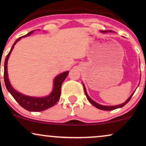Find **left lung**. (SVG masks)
I'll use <instances>...</instances> for the list:
<instances>
[{
	"mask_svg": "<svg viewBox=\"0 0 146 146\" xmlns=\"http://www.w3.org/2000/svg\"><path fill=\"white\" fill-rule=\"evenodd\" d=\"M102 33H108V31H102ZM84 86V85H83ZM84 92H85V94H86V98H87V99L88 100H89V102H90L92 104V105H94V106L95 107H96L97 108H98V109H100V110H115V109H117V108H121V107H123V106H124L130 100V99H131V98L132 97V96H133V94L134 93H133L131 95V96L126 101H125V102H124L123 104H120V105H118V106H102V105H100V104H98V103H96V102H94V100H92L90 98L89 96H88V95L87 94V93H86V88H85V86H84Z\"/></svg>",
	"mask_w": 146,
	"mask_h": 146,
	"instance_id": "8db88e82",
	"label": "left lung"
}]
</instances>
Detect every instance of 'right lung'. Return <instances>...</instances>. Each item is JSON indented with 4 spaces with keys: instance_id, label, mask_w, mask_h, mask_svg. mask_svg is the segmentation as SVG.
Returning <instances> with one entry per match:
<instances>
[{
    "instance_id": "right-lung-1",
    "label": "right lung",
    "mask_w": 146,
    "mask_h": 146,
    "mask_svg": "<svg viewBox=\"0 0 146 146\" xmlns=\"http://www.w3.org/2000/svg\"><path fill=\"white\" fill-rule=\"evenodd\" d=\"M33 31L30 32L23 36H21L18 38L17 40L13 44L11 50L8 54L7 57H6L5 61V66H4V80H5V83L6 88L7 90L11 93L13 97L15 99V100L23 108L27 110L28 111H40L45 110L48 109L52 107L53 106L56 104V103L58 101L60 97L61 94V87L63 82L64 81L66 78L68 76L69 72L66 71L57 76L55 78L54 81V89L52 93L49 96L44 98H34L31 96H27L23 95L22 94L18 92L13 88L11 86V84L9 82V78H8L7 73V62L9 60V56L11 54L12 50H13L14 46L19 40H21L22 37H26L29 36L33 33Z\"/></svg>"
}]
</instances>
